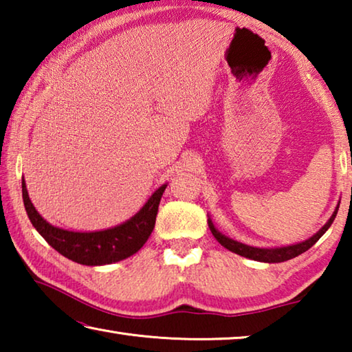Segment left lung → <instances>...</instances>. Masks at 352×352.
I'll return each instance as SVG.
<instances>
[{
    "label": "left lung",
    "mask_w": 352,
    "mask_h": 352,
    "mask_svg": "<svg viewBox=\"0 0 352 352\" xmlns=\"http://www.w3.org/2000/svg\"><path fill=\"white\" fill-rule=\"evenodd\" d=\"M337 211H333V214L331 216V219L327 220L326 225L321 228L317 234H314L311 239H307L301 243H295V245H289V247H281V248H256V247H250L245 245V243H241V242H236L233 239H230V237L223 236L222 233H219V231L214 228V225L211 220H208V226H210L212 236L216 237L219 241L220 245H223L225 248H228L230 252H233L236 254H241L243 258H248V259H253V261H261V262H284V261H289L292 258H296V256H300L301 253L307 252L309 248H311L315 242H317L321 236H323L327 228L332 225L333 219L337 216Z\"/></svg>",
    "instance_id": "8db88e82"
}]
</instances>
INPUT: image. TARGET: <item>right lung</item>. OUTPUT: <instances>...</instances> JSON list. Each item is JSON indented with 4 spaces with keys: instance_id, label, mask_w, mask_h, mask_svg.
<instances>
[{
    "instance_id": "obj_1",
    "label": "right lung",
    "mask_w": 352,
    "mask_h": 352,
    "mask_svg": "<svg viewBox=\"0 0 352 352\" xmlns=\"http://www.w3.org/2000/svg\"><path fill=\"white\" fill-rule=\"evenodd\" d=\"M166 186L168 184H163L162 188L155 190L142 210L126 223L110 230L94 231V233H76V231L56 228L47 223L34 208L28 195L26 183L21 180L23 201H25L28 217L34 228L65 258L83 265L111 264L138 252L153 231L158 205Z\"/></svg>"
}]
</instances>
